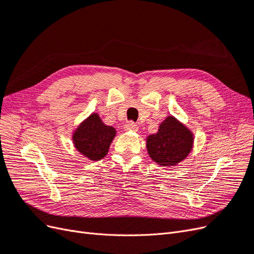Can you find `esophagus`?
<instances>
[{
    "instance_id": "obj_1",
    "label": "esophagus",
    "mask_w": 254,
    "mask_h": 254,
    "mask_svg": "<svg viewBox=\"0 0 254 254\" xmlns=\"http://www.w3.org/2000/svg\"><path fill=\"white\" fill-rule=\"evenodd\" d=\"M125 130H130V131H137L139 130V127H137L136 124H134L133 122H128L124 125Z\"/></svg>"
}]
</instances>
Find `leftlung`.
Instances as JSON below:
<instances>
[{
  "mask_svg": "<svg viewBox=\"0 0 254 254\" xmlns=\"http://www.w3.org/2000/svg\"><path fill=\"white\" fill-rule=\"evenodd\" d=\"M194 134L173 115L161 123L157 133L146 137V148L152 161L162 166H175L191 151Z\"/></svg>",
  "mask_w": 254,
  "mask_h": 254,
  "instance_id": "left-lung-1",
  "label": "left lung"
}]
</instances>
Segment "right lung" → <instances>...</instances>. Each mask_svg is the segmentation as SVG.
<instances>
[{"instance_id":"add662e5","label":"right lung","mask_w":254,"mask_h":254,"mask_svg":"<svg viewBox=\"0 0 254 254\" xmlns=\"http://www.w3.org/2000/svg\"><path fill=\"white\" fill-rule=\"evenodd\" d=\"M115 134V128L104 124L98 113L93 112L74 130L72 140L75 148L83 157L99 161L108 153Z\"/></svg>"}]
</instances>
